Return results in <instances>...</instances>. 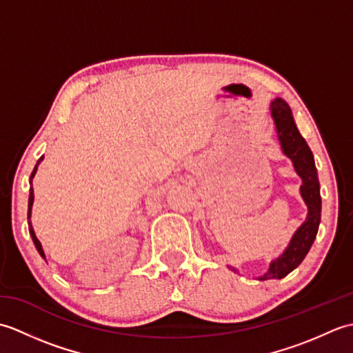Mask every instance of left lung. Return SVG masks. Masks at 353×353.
<instances>
[{"mask_svg":"<svg viewBox=\"0 0 353 353\" xmlns=\"http://www.w3.org/2000/svg\"><path fill=\"white\" fill-rule=\"evenodd\" d=\"M270 112H272L277 141L281 144L282 153L292 162L297 176L302 179L301 196L306 208H308V214H306L305 221L294 232V235L291 236L287 249L270 262L267 272L256 277L258 281L282 279V277L301 265V262L308 254L314 239L317 236L321 219L320 182L311 148L306 144L301 132H299L287 101L282 99H274L270 103ZM228 268L238 273L235 267L228 265Z\"/></svg>","mask_w":353,"mask_h":353,"instance_id":"1","label":"left lung"}]
</instances>
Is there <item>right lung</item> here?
I'll list each match as a JSON object with an SVG mask.
<instances>
[{
  "label": "right lung",
  "instance_id": "obj_1",
  "mask_svg": "<svg viewBox=\"0 0 353 353\" xmlns=\"http://www.w3.org/2000/svg\"><path fill=\"white\" fill-rule=\"evenodd\" d=\"M42 159H43V156H42V157H39V161L36 162L34 168H33V171H32V176H30V196H28V212H27V220H28L30 236H32V239H33V243H34V245H36L37 252H39L41 256L45 259V253H43V249H42V244H41L39 239H37V236H36V234H34V230H33V226H32V221H30V219H32V208H33V201H34V192H33V185H32V182H33V177H34L36 171H37V167H39V163L42 162Z\"/></svg>",
  "mask_w": 353,
  "mask_h": 353
}]
</instances>
